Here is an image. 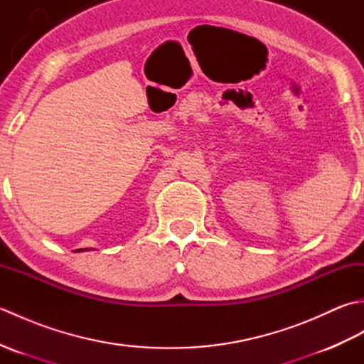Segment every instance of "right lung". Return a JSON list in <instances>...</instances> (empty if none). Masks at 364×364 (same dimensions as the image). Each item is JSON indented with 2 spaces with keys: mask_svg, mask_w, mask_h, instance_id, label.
I'll return each instance as SVG.
<instances>
[{
  "mask_svg": "<svg viewBox=\"0 0 364 364\" xmlns=\"http://www.w3.org/2000/svg\"><path fill=\"white\" fill-rule=\"evenodd\" d=\"M80 250H81V249H80Z\"/></svg>",
  "mask_w": 364,
  "mask_h": 364,
  "instance_id": "add662e5",
  "label": "right lung"
}]
</instances>
